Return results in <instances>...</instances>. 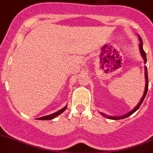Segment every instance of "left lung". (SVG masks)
<instances>
[{"mask_svg":"<svg viewBox=\"0 0 153 153\" xmlns=\"http://www.w3.org/2000/svg\"><path fill=\"white\" fill-rule=\"evenodd\" d=\"M139 36V39H140V53H141L142 56H143V58L144 59V63H146V53L144 52L143 50V40H142L141 37L140 36ZM145 77H146V86H145V90H144V93H143V97L141 98V100L140 101V103L138 104V105L137 106V107H135L134 109L132 110L130 112L127 113L126 114H125V115H123V116L122 117H111V116H108V115H106V114H103V113H100V114L102 115V116L108 118V119H111V120H120V119H123V118H126L127 117L130 116L131 114H133V113L136 112V111H137V110L140 108V105L142 104V103H143V101L144 98H145L146 95V93H147V91H148V85H149V81H148V72H147V68L146 66H145Z\"/></svg>","mask_w":153,"mask_h":153,"instance_id":"obj_1","label":"left lung"}]
</instances>
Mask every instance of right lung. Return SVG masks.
I'll return each instance as SVG.
<instances>
[{
	"mask_svg": "<svg viewBox=\"0 0 153 153\" xmlns=\"http://www.w3.org/2000/svg\"><path fill=\"white\" fill-rule=\"evenodd\" d=\"M67 108V105L65 106L63 108H62L61 110H59V111H58L57 112L54 113V114H50V115H47V116H44V117H39L38 118L39 120H52L53 119V118H55L56 117L59 116V114H61L62 113L64 112L65 111V109Z\"/></svg>",
	"mask_w": 153,
	"mask_h": 153,
	"instance_id": "1",
	"label": "right lung"
}]
</instances>
